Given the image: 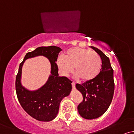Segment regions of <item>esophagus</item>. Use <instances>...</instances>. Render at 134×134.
Masks as SVG:
<instances>
[{"instance_id": "34e87169", "label": "esophagus", "mask_w": 134, "mask_h": 134, "mask_svg": "<svg viewBox=\"0 0 134 134\" xmlns=\"http://www.w3.org/2000/svg\"><path fill=\"white\" fill-rule=\"evenodd\" d=\"M72 88H73V89L76 88V84H75L74 82H72Z\"/></svg>"}]
</instances>
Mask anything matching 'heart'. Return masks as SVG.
<instances>
[{
    "label": "heart",
    "mask_w": 134,
    "mask_h": 134,
    "mask_svg": "<svg viewBox=\"0 0 134 134\" xmlns=\"http://www.w3.org/2000/svg\"><path fill=\"white\" fill-rule=\"evenodd\" d=\"M58 69L64 76H67L73 70L77 77L84 82L93 81L101 71L102 60L96 52L82 48H69L63 58H58Z\"/></svg>",
    "instance_id": "obj_1"
}]
</instances>
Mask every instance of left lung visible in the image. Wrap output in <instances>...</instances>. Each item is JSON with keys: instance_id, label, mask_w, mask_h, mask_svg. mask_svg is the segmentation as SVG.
<instances>
[{"instance_id": "obj_1", "label": "left lung", "mask_w": 134, "mask_h": 134, "mask_svg": "<svg viewBox=\"0 0 134 134\" xmlns=\"http://www.w3.org/2000/svg\"><path fill=\"white\" fill-rule=\"evenodd\" d=\"M100 56L102 67L98 76L93 81L77 84V90L82 93L83 101L77 107L79 115L87 120L95 119L108 110L114 93L113 70L109 58L94 47H90Z\"/></svg>"}]
</instances>
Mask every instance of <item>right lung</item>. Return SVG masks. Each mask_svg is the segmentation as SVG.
<instances>
[{
	"label": "right lung",
	"mask_w": 134,
	"mask_h": 134,
	"mask_svg": "<svg viewBox=\"0 0 134 134\" xmlns=\"http://www.w3.org/2000/svg\"><path fill=\"white\" fill-rule=\"evenodd\" d=\"M62 49L55 46L40 47L26 54L20 64L16 79V91L18 100L23 108L31 116L38 121L53 120L58 114L59 106L64 98L68 96L72 91V82L66 77H60L55 62ZM43 56L49 59L51 71L46 84L36 90L31 91L21 83L23 64L28 58Z\"/></svg>",
	"instance_id": "obj_1"
}]
</instances>
